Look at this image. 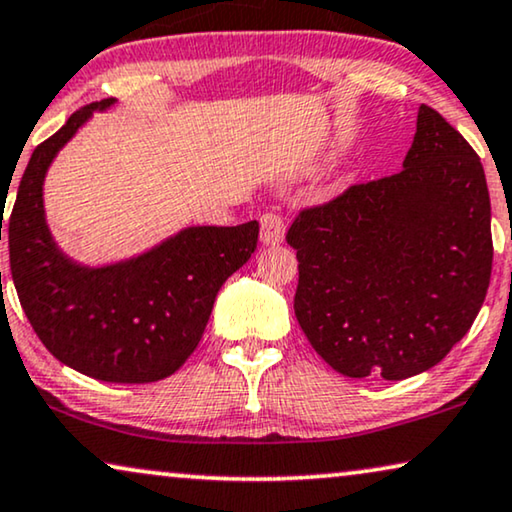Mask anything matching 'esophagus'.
<instances>
[{
    "instance_id": "1",
    "label": "esophagus",
    "mask_w": 512,
    "mask_h": 512,
    "mask_svg": "<svg viewBox=\"0 0 512 512\" xmlns=\"http://www.w3.org/2000/svg\"><path fill=\"white\" fill-rule=\"evenodd\" d=\"M262 232H259V239H262L264 246H278L285 239V222L278 213H264L262 220Z\"/></svg>"
}]
</instances>
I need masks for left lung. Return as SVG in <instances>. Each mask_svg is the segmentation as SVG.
<instances>
[{"mask_svg": "<svg viewBox=\"0 0 512 512\" xmlns=\"http://www.w3.org/2000/svg\"><path fill=\"white\" fill-rule=\"evenodd\" d=\"M294 315L348 378L403 380L464 338L492 276V208L469 141L422 104L399 174L301 208Z\"/></svg>", "mask_w": 512, "mask_h": 512, "instance_id": "8db88e82", "label": "left lung"}]
</instances>
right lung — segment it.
I'll return each mask as SVG.
<instances>
[{"label": "right lung", "mask_w": 512, "mask_h": 512, "mask_svg": "<svg viewBox=\"0 0 512 512\" xmlns=\"http://www.w3.org/2000/svg\"><path fill=\"white\" fill-rule=\"evenodd\" d=\"M111 104L83 106L34 148L9 218L11 276L32 329L62 364L106 383H155L199 345L222 283L255 253L259 222L187 227L99 269L71 262L48 232L43 178L92 111Z\"/></svg>", "instance_id": "1"}]
</instances>
